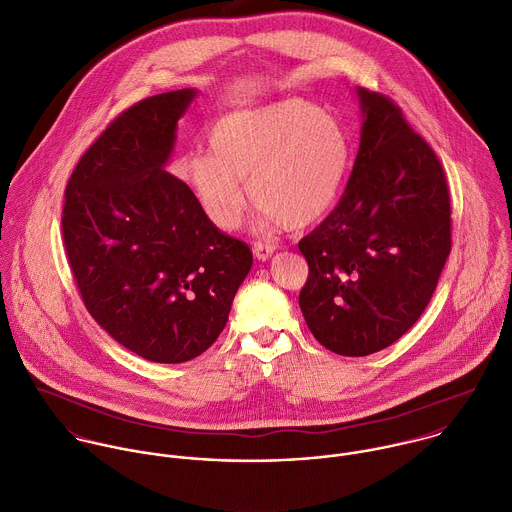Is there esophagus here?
Returning <instances> with one entry per match:
<instances>
[{
    "label": "esophagus",
    "mask_w": 512,
    "mask_h": 512,
    "mask_svg": "<svg viewBox=\"0 0 512 512\" xmlns=\"http://www.w3.org/2000/svg\"><path fill=\"white\" fill-rule=\"evenodd\" d=\"M275 245L273 243H255L253 245V255L259 259V261H267L273 253H275Z\"/></svg>",
    "instance_id": "1"
}]
</instances>
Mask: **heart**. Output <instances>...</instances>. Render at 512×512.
Returning a JSON list of instances; mask_svg holds the SVG:
<instances>
[{
  "label": "heart",
  "instance_id": "b5f03b06",
  "mask_svg": "<svg viewBox=\"0 0 512 512\" xmlns=\"http://www.w3.org/2000/svg\"><path fill=\"white\" fill-rule=\"evenodd\" d=\"M209 149L187 159V177L209 219L227 231L247 205L239 181L267 221L303 229L335 205L351 161L343 123L301 97L221 117Z\"/></svg>",
  "mask_w": 512,
  "mask_h": 512
}]
</instances>
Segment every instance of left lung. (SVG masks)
Here are the masks:
<instances>
[{"label": "left lung", "instance_id": "left-lung-1", "mask_svg": "<svg viewBox=\"0 0 512 512\" xmlns=\"http://www.w3.org/2000/svg\"><path fill=\"white\" fill-rule=\"evenodd\" d=\"M363 127L339 205L299 241L307 327L329 351L365 357L401 339L427 309L451 253L443 165L401 107L357 87Z\"/></svg>", "mask_w": 512, "mask_h": 512}]
</instances>
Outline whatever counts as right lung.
Masks as SVG:
<instances>
[{
  "mask_svg": "<svg viewBox=\"0 0 512 512\" xmlns=\"http://www.w3.org/2000/svg\"><path fill=\"white\" fill-rule=\"evenodd\" d=\"M195 89L119 113L77 161L61 213L67 261L89 315L153 363H185L223 331L253 265L193 191L165 171Z\"/></svg>",
  "mask_w": 512,
  "mask_h": 512,
  "instance_id": "1",
  "label": "right lung"
}]
</instances>
